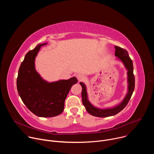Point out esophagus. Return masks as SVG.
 Segmentation results:
<instances>
[{
	"label": "esophagus",
	"mask_w": 154,
	"mask_h": 154,
	"mask_svg": "<svg viewBox=\"0 0 154 154\" xmlns=\"http://www.w3.org/2000/svg\"><path fill=\"white\" fill-rule=\"evenodd\" d=\"M77 79L79 80H85V75H83V74H78L77 75Z\"/></svg>",
	"instance_id": "1"
}]
</instances>
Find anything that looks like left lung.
I'll list each match as a JSON object with an SVG mask.
<instances>
[{
  "label": "left lung",
  "instance_id": "1",
  "mask_svg": "<svg viewBox=\"0 0 154 154\" xmlns=\"http://www.w3.org/2000/svg\"><path fill=\"white\" fill-rule=\"evenodd\" d=\"M115 56L117 57L124 64L125 68L127 69V82H128V92L124 99V100L118 105L110 108L100 109L93 106L88 99V94L85 85L80 82L82 87V103L85 107L86 110L90 115L100 118L108 117L116 115L125 107L128 101L130 100L131 95L135 89V76L134 75V66L132 60L130 58L128 52L118 46H115Z\"/></svg>",
  "mask_w": 154,
  "mask_h": 154
}]
</instances>
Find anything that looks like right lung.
<instances>
[{
  "label": "right lung",
  "instance_id": "obj_1",
  "mask_svg": "<svg viewBox=\"0 0 154 154\" xmlns=\"http://www.w3.org/2000/svg\"><path fill=\"white\" fill-rule=\"evenodd\" d=\"M39 44L26 55L18 71L17 90L27 108L39 117H54L64 110V101L77 79L74 77L49 83L43 80L36 72L35 60L41 46Z\"/></svg>",
  "mask_w": 154,
  "mask_h": 154
}]
</instances>
